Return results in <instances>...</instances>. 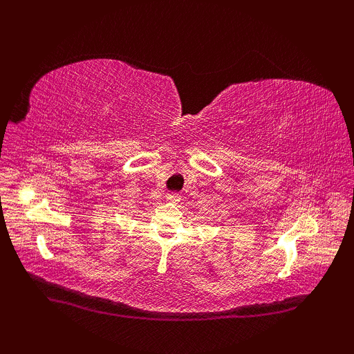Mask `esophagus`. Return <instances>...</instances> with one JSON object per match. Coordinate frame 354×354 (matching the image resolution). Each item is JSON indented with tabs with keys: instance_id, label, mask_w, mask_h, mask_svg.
<instances>
[{
	"instance_id": "obj_1",
	"label": "esophagus",
	"mask_w": 354,
	"mask_h": 354,
	"mask_svg": "<svg viewBox=\"0 0 354 354\" xmlns=\"http://www.w3.org/2000/svg\"><path fill=\"white\" fill-rule=\"evenodd\" d=\"M167 199H168L169 202H178V201H180V195H178V194H169V195L167 196Z\"/></svg>"
}]
</instances>
